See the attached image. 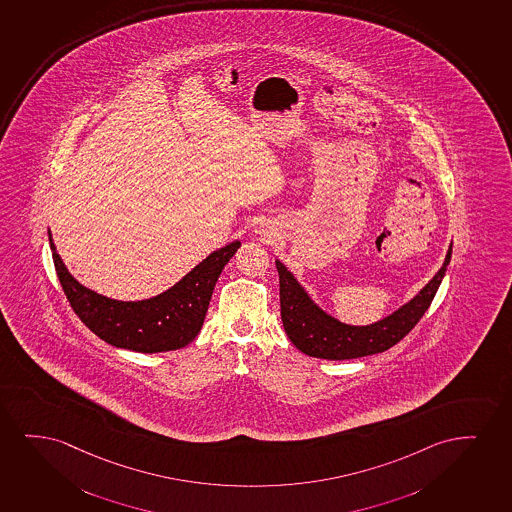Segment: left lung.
<instances>
[{"label": "left lung", "instance_id": "obj_1", "mask_svg": "<svg viewBox=\"0 0 512 512\" xmlns=\"http://www.w3.org/2000/svg\"><path fill=\"white\" fill-rule=\"evenodd\" d=\"M450 259L452 246L448 248L443 267L420 290L419 295L392 312L391 316L368 326L344 325L321 311L278 260L279 304L286 335L292 340L293 346L312 358L354 359L387 351L412 332L413 326L429 309Z\"/></svg>", "mask_w": 512, "mask_h": 512}]
</instances>
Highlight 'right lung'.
<instances>
[{"label": "right lung", "instance_id": "1", "mask_svg": "<svg viewBox=\"0 0 512 512\" xmlns=\"http://www.w3.org/2000/svg\"><path fill=\"white\" fill-rule=\"evenodd\" d=\"M55 271L76 316L107 344L137 352L175 351L193 342L205 321L213 288L239 241L208 255L177 285L154 299L120 302L88 290L67 273L52 234H48Z\"/></svg>", "mask_w": 512, "mask_h": 512}]
</instances>
